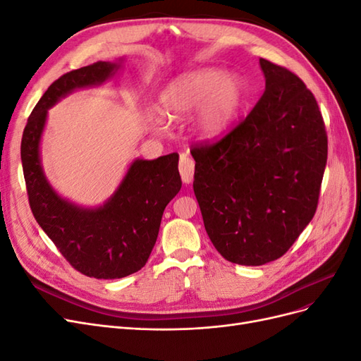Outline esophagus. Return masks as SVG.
<instances>
[{
  "mask_svg": "<svg viewBox=\"0 0 361 361\" xmlns=\"http://www.w3.org/2000/svg\"><path fill=\"white\" fill-rule=\"evenodd\" d=\"M179 171H180L182 180L185 183H190L192 180V178H194V161L190 157L185 155V154L180 155Z\"/></svg>",
  "mask_w": 361,
  "mask_h": 361,
  "instance_id": "esophagus-1",
  "label": "esophagus"
}]
</instances>
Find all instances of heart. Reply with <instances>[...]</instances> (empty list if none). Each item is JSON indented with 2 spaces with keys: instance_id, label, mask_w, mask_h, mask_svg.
<instances>
[{
  "instance_id": "obj_1",
  "label": "heart",
  "mask_w": 361,
  "mask_h": 361,
  "mask_svg": "<svg viewBox=\"0 0 361 361\" xmlns=\"http://www.w3.org/2000/svg\"><path fill=\"white\" fill-rule=\"evenodd\" d=\"M244 85L236 76H223L220 71L204 69L173 81L159 94L162 116L180 118L202 106L195 128L204 138L221 135L231 125L243 102Z\"/></svg>"
}]
</instances>
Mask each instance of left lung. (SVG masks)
<instances>
[{"mask_svg": "<svg viewBox=\"0 0 361 361\" xmlns=\"http://www.w3.org/2000/svg\"><path fill=\"white\" fill-rule=\"evenodd\" d=\"M265 92L226 135L200 141L194 194L207 236L226 260L259 267L281 257L318 207L329 154L313 93L289 69L260 59Z\"/></svg>", "mask_w": 361, "mask_h": 361, "instance_id": "left-lung-1", "label": "left lung"}]
</instances>
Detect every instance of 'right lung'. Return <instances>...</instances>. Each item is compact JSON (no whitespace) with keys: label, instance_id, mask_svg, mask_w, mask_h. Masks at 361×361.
I'll use <instances>...</instances> for the list:
<instances>
[{"label":"right lung","instance_id":"obj_1","mask_svg":"<svg viewBox=\"0 0 361 361\" xmlns=\"http://www.w3.org/2000/svg\"><path fill=\"white\" fill-rule=\"evenodd\" d=\"M116 63L97 61L61 75L31 111L20 141L28 203L71 267L87 277L122 279L140 271L154 248L161 218L182 187L178 154L137 159L113 197L97 209H81L56 194L43 176L39 143L48 108L75 89L104 82Z\"/></svg>","mask_w":361,"mask_h":361}]
</instances>
